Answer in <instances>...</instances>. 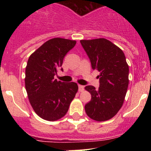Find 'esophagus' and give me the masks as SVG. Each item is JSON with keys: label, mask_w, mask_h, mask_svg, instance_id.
Segmentation results:
<instances>
[{"label": "esophagus", "mask_w": 151, "mask_h": 151, "mask_svg": "<svg viewBox=\"0 0 151 151\" xmlns=\"http://www.w3.org/2000/svg\"><path fill=\"white\" fill-rule=\"evenodd\" d=\"M78 87H79V92H83V91H84V86H83V85H79Z\"/></svg>", "instance_id": "34e87169"}]
</instances>
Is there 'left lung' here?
<instances>
[{
  "mask_svg": "<svg viewBox=\"0 0 151 151\" xmlns=\"http://www.w3.org/2000/svg\"><path fill=\"white\" fill-rule=\"evenodd\" d=\"M91 60L93 69L99 71V88L88 85L91 100L85 104V112L96 121L113 118L123 106L129 85V68L121 49L104 38L80 40Z\"/></svg>",
  "mask_w": 151,
  "mask_h": 151,
  "instance_id": "left-lung-1",
  "label": "left lung"
}]
</instances>
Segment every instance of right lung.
Wrapping results in <instances>:
<instances>
[{"mask_svg": "<svg viewBox=\"0 0 151 151\" xmlns=\"http://www.w3.org/2000/svg\"><path fill=\"white\" fill-rule=\"evenodd\" d=\"M76 42L54 38L29 57L25 68V89L33 110L42 119L55 121L63 118L78 91L76 83H66L54 79L65 55Z\"/></svg>", "mask_w": 151, "mask_h": 151, "instance_id": "add662e5", "label": "right lung"}]
</instances>
